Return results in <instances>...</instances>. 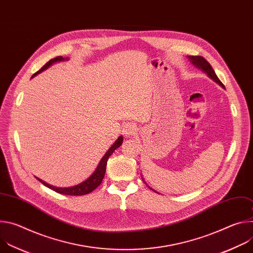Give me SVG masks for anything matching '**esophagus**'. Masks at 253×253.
I'll use <instances>...</instances> for the list:
<instances>
[{
  "instance_id": "34e87169",
  "label": "esophagus",
  "mask_w": 253,
  "mask_h": 253,
  "mask_svg": "<svg viewBox=\"0 0 253 253\" xmlns=\"http://www.w3.org/2000/svg\"><path fill=\"white\" fill-rule=\"evenodd\" d=\"M137 133V127H136V124L132 123V122H128L126 124L123 125L122 127V134L126 137H130L134 134Z\"/></svg>"
}]
</instances>
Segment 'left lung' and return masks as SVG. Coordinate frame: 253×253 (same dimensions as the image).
Wrapping results in <instances>:
<instances>
[{
    "label": "left lung",
    "instance_id": "obj_1",
    "mask_svg": "<svg viewBox=\"0 0 253 253\" xmlns=\"http://www.w3.org/2000/svg\"><path fill=\"white\" fill-rule=\"evenodd\" d=\"M188 59H189V61H190L193 65H195L197 68L202 69L211 79H213L216 83H218L220 86H222V87L224 88V85H223L222 82L218 79V77L216 76L214 70L212 69V67H211V65L208 63V61H206V60H205L203 57H201V56H188ZM152 190H153V189H152Z\"/></svg>",
    "mask_w": 253,
    "mask_h": 253
}]
</instances>
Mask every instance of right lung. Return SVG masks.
I'll return each mask as SVG.
<instances>
[{
    "mask_svg": "<svg viewBox=\"0 0 253 253\" xmlns=\"http://www.w3.org/2000/svg\"><path fill=\"white\" fill-rule=\"evenodd\" d=\"M64 60H67V58H63L62 56H59V57H56L52 60H50L49 62H47L38 72H36V73L32 76V78L36 75H38L39 73H41L42 71L48 69L52 64H54L55 62H59V61H64ZM123 142V137L120 136L116 141L115 143L113 144V145L111 146V148H109V150H108L105 155L103 156V158L100 160L96 170L94 171V173L87 179L85 180L84 182L76 185V186H73V187H68V188H59V187H54L52 185H49L48 183H46L45 181H43V180L37 178L39 181L41 183H43L45 186L49 187L50 189L58 192V193H61V194H65V195H71V196H80V195H85V194H88L90 192H92L93 190H95L101 183H102V180L105 176V172H106V166H107V161L108 159H109V157L112 155V153L118 148L121 146V144Z\"/></svg>",
    "mask_w": 253,
    "mask_h": 253,
    "instance_id": "add662e5",
    "label": "right lung"
}]
</instances>
